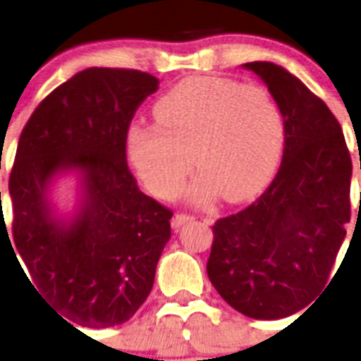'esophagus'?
I'll return each mask as SVG.
<instances>
[{
    "label": "esophagus",
    "mask_w": 361,
    "mask_h": 361,
    "mask_svg": "<svg viewBox=\"0 0 361 361\" xmlns=\"http://www.w3.org/2000/svg\"><path fill=\"white\" fill-rule=\"evenodd\" d=\"M195 219V216H191V215H184V213H177V215L171 219V226H173L175 229L178 228H183L184 224H188V222H191V220Z\"/></svg>",
    "instance_id": "obj_1"
}]
</instances>
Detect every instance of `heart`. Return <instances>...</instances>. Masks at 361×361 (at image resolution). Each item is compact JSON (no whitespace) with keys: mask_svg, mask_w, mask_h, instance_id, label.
I'll return each instance as SVG.
<instances>
[{"mask_svg":"<svg viewBox=\"0 0 361 361\" xmlns=\"http://www.w3.org/2000/svg\"><path fill=\"white\" fill-rule=\"evenodd\" d=\"M153 114L157 123L130 124L126 153L145 186L161 199L183 190L193 161L200 173L191 199L208 204L220 193L240 202L266 184L282 155V111L264 86L190 78L159 97Z\"/></svg>","mask_w":361,"mask_h":361,"instance_id":"1","label":"heart"}]
</instances>
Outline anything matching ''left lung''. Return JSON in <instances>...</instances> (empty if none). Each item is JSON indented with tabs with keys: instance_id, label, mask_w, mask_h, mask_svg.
<instances>
[{
	"instance_id": "1",
	"label": "left lung",
	"mask_w": 361,
	"mask_h": 361,
	"mask_svg": "<svg viewBox=\"0 0 361 361\" xmlns=\"http://www.w3.org/2000/svg\"><path fill=\"white\" fill-rule=\"evenodd\" d=\"M244 68L282 111V164L251 206L215 222L208 276L235 311L279 320L329 282L350 219L353 162L333 111L298 78L269 61Z\"/></svg>"
}]
</instances>
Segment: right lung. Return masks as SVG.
<instances>
[{"mask_svg":"<svg viewBox=\"0 0 361 361\" xmlns=\"http://www.w3.org/2000/svg\"><path fill=\"white\" fill-rule=\"evenodd\" d=\"M157 88L159 79L139 70L86 68L41 101L19 137L8 178L14 255L65 322L92 329L124 324L153 288L173 213L137 186L126 130ZM66 173L80 180L68 217L48 195Z\"/></svg>","mask_w":361,"mask_h":361,"instance_id":"obj_1","label":"right lung"}]
</instances>
